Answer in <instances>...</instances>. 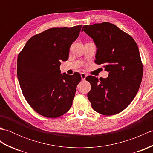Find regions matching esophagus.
<instances>
[{
	"label": "esophagus",
	"mask_w": 153,
	"mask_h": 153,
	"mask_svg": "<svg viewBox=\"0 0 153 153\" xmlns=\"http://www.w3.org/2000/svg\"><path fill=\"white\" fill-rule=\"evenodd\" d=\"M86 76H87V75H86L85 73H83V72L81 73V77H82V79L83 81H84V80L85 79Z\"/></svg>",
	"instance_id": "obj_1"
}]
</instances>
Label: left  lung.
<instances>
[{
	"instance_id": "8db88e82",
	"label": "left lung",
	"mask_w": 153,
	"mask_h": 153,
	"mask_svg": "<svg viewBox=\"0 0 153 153\" xmlns=\"http://www.w3.org/2000/svg\"><path fill=\"white\" fill-rule=\"evenodd\" d=\"M82 31L97 48L95 63L103 64L106 78L89 76L91 89L87 97L94 110L114 115L129 106L140 87L143 68L137 43L131 36L109 22L83 25Z\"/></svg>"
}]
</instances>
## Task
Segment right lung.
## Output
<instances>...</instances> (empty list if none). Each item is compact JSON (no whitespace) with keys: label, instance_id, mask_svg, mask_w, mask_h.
<instances>
[{"label":"right lung","instance_id":"obj_1","mask_svg":"<svg viewBox=\"0 0 153 153\" xmlns=\"http://www.w3.org/2000/svg\"><path fill=\"white\" fill-rule=\"evenodd\" d=\"M82 25L53 27L31 37L18 56L17 75L23 95L35 112L58 118L72 105L78 72L61 74V60L66 61Z\"/></svg>","mask_w":153,"mask_h":153}]
</instances>
